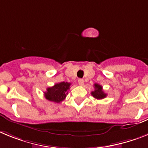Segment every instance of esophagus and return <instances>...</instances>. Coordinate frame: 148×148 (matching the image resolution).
Listing matches in <instances>:
<instances>
[{
  "label": "esophagus",
  "instance_id": "34e87169",
  "mask_svg": "<svg viewBox=\"0 0 148 148\" xmlns=\"http://www.w3.org/2000/svg\"><path fill=\"white\" fill-rule=\"evenodd\" d=\"M78 83L80 86H83V84H84V80L83 79H78Z\"/></svg>",
  "mask_w": 148,
  "mask_h": 148
}]
</instances>
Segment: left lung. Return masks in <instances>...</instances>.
<instances>
[{"label": "left lung", "instance_id": "left-lung-1", "mask_svg": "<svg viewBox=\"0 0 148 148\" xmlns=\"http://www.w3.org/2000/svg\"><path fill=\"white\" fill-rule=\"evenodd\" d=\"M94 87H95V90L92 91L91 94L95 98L100 100V99H103L106 97V94L103 92V87L101 85L95 83L94 85Z\"/></svg>", "mask_w": 148, "mask_h": 148}]
</instances>
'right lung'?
<instances>
[{
	"label": "right lung",
	"mask_w": 148,
	"mask_h": 148,
	"mask_svg": "<svg viewBox=\"0 0 148 148\" xmlns=\"http://www.w3.org/2000/svg\"><path fill=\"white\" fill-rule=\"evenodd\" d=\"M70 86L71 83L68 82L56 83L53 86L47 88V92H45V97L47 100L52 102H62L66 97Z\"/></svg>",
	"instance_id": "obj_1"
}]
</instances>
